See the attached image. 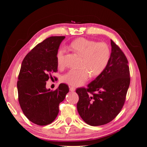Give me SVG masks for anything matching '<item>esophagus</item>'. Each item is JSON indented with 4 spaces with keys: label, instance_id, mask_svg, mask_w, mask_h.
<instances>
[{
    "label": "esophagus",
    "instance_id": "1",
    "mask_svg": "<svg viewBox=\"0 0 147 147\" xmlns=\"http://www.w3.org/2000/svg\"><path fill=\"white\" fill-rule=\"evenodd\" d=\"M69 89H70V91L74 92L75 91V88L73 87V86H69Z\"/></svg>",
    "mask_w": 147,
    "mask_h": 147
}]
</instances>
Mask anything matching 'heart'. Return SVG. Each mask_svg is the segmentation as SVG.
I'll list each match as a JSON object with an SVG mask.
<instances>
[{
    "mask_svg": "<svg viewBox=\"0 0 147 147\" xmlns=\"http://www.w3.org/2000/svg\"><path fill=\"white\" fill-rule=\"evenodd\" d=\"M70 48L81 56L80 68L72 69L63 75L62 80L70 85L81 86L92 76L100 75L107 66L110 57V50L106 43L80 38L71 42ZM65 49L60 48L57 53V63L59 67L65 65Z\"/></svg>",
    "mask_w": 147,
    "mask_h": 147,
    "instance_id": "obj_1",
    "label": "heart"
}]
</instances>
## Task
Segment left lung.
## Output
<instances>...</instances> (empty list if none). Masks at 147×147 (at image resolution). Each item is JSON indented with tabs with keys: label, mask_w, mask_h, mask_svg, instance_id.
Returning a JSON list of instances; mask_svg holds the SVG:
<instances>
[{
	"label": "left lung",
	"mask_w": 147,
	"mask_h": 147,
	"mask_svg": "<svg viewBox=\"0 0 147 147\" xmlns=\"http://www.w3.org/2000/svg\"><path fill=\"white\" fill-rule=\"evenodd\" d=\"M112 52L105 70L88 88H78L77 110L88 124L97 126L107 124L120 112L130 84L129 68L126 56L111 40ZM96 93H94V92Z\"/></svg>",
	"instance_id": "1"
}]
</instances>
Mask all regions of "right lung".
Returning a JSON list of instances; mask_svg holds the SVG:
<instances>
[{
    "instance_id": "add662e5",
    "label": "right lung",
    "mask_w": 147,
    "mask_h": 147,
    "mask_svg": "<svg viewBox=\"0 0 147 147\" xmlns=\"http://www.w3.org/2000/svg\"><path fill=\"white\" fill-rule=\"evenodd\" d=\"M64 36H54L38 43L22 62L17 82L18 100L28 119L40 126L51 123L59 113V105L69 91L61 83L55 91L47 89L51 74L57 71V53Z\"/></svg>"
}]
</instances>
